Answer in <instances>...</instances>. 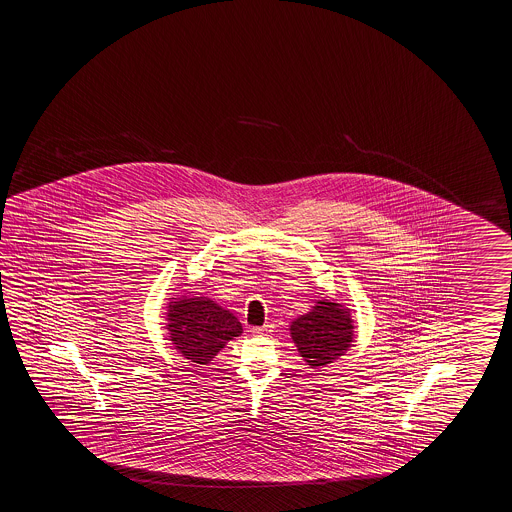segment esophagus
I'll use <instances>...</instances> for the list:
<instances>
[{
	"label": "esophagus",
	"instance_id": "34e87169",
	"mask_svg": "<svg viewBox=\"0 0 512 512\" xmlns=\"http://www.w3.org/2000/svg\"><path fill=\"white\" fill-rule=\"evenodd\" d=\"M271 331V326H262V328H251L253 335H268Z\"/></svg>",
	"mask_w": 512,
	"mask_h": 512
}]
</instances>
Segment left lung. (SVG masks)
Returning a JSON list of instances; mask_svg holds the SVG:
<instances>
[{
	"label": "left lung",
	"instance_id": "1",
	"mask_svg": "<svg viewBox=\"0 0 512 512\" xmlns=\"http://www.w3.org/2000/svg\"><path fill=\"white\" fill-rule=\"evenodd\" d=\"M291 338L309 367L331 364L353 342V320L337 302L320 300L317 306L291 324Z\"/></svg>",
	"mask_w": 512,
	"mask_h": 512
}]
</instances>
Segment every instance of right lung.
<instances>
[{
  "label": "right lung",
  "instance_id": "obj_1",
  "mask_svg": "<svg viewBox=\"0 0 512 512\" xmlns=\"http://www.w3.org/2000/svg\"><path fill=\"white\" fill-rule=\"evenodd\" d=\"M166 329L175 349L193 364H208L228 340L242 333L235 315L206 297H184L170 304Z\"/></svg>",
  "mask_w": 512,
  "mask_h": 512
}]
</instances>
